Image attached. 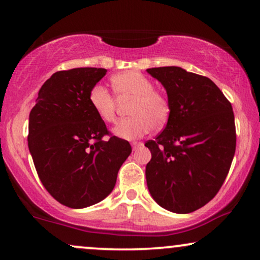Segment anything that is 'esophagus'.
Instances as JSON below:
<instances>
[{"instance_id": "esophagus-1", "label": "esophagus", "mask_w": 260, "mask_h": 260, "mask_svg": "<svg viewBox=\"0 0 260 260\" xmlns=\"http://www.w3.org/2000/svg\"><path fill=\"white\" fill-rule=\"evenodd\" d=\"M142 145H143V143H141V142H133V143H131L133 150H137V149L140 148V147H142Z\"/></svg>"}]
</instances>
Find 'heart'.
<instances>
[{"mask_svg": "<svg viewBox=\"0 0 260 260\" xmlns=\"http://www.w3.org/2000/svg\"><path fill=\"white\" fill-rule=\"evenodd\" d=\"M113 88L122 98H134L130 108L131 118L123 119L113 127L115 136L134 141L154 126H162L170 115L168 99L154 90V84L137 71H126L111 78ZM88 102L99 118L111 123L116 117V99L103 85H94L88 94Z\"/></svg>", "mask_w": 260, "mask_h": 260, "instance_id": "b5f03b06", "label": "heart"}]
</instances>
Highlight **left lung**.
<instances>
[{
  "label": "left lung",
  "mask_w": 260,
  "mask_h": 260,
  "mask_svg": "<svg viewBox=\"0 0 260 260\" xmlns=\"http://www.w3.org/2000/svg\"><path fill=\"white\" fill-rule=\"evenodd\" d=\"M147 72L165 87L170 105L165 130L145 143L148 189L162 208L187 214L211 201L229 174L237 141L233 109L207 77L177 66Z\"/></svg>",
  "instance_id": "1"
}]
</instances>
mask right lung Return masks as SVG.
<instances>
[{"label":"right lung","instance_id":"add662e5","mask_svg":"<svg viewBox=\"0 0 260 260\" xmlns=\"http://www.w3.org/2000/svg\"><path fill=\"white\" fill-rule=\"evenodd\" d=\"M105 69L59 71L45 81L29 113L28 148L42 184L71 208L98 204L115 188L131 154L129 142L112 136L88 102Z\"/></svg>","mask_w":260,"mask_h":260}]
</instances>
